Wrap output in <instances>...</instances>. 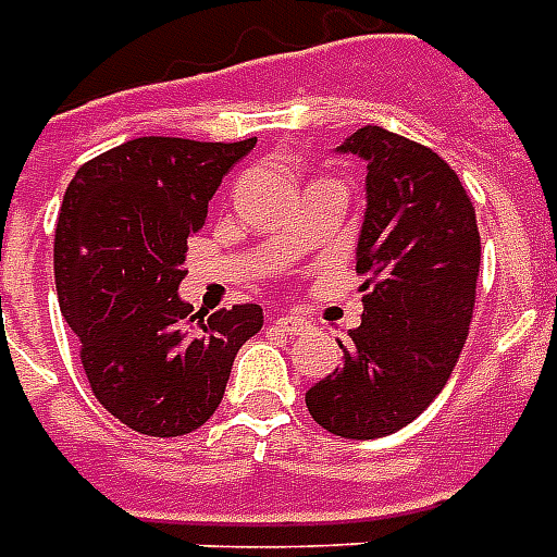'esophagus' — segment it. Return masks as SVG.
I'll use <instances>...</instances> for the list:
<instances>
[{"instance_id": "esophagus-1", "label": "esophagus", "mask_w": 557, "mask_h": 557, "mask_svg": "<svg viewBox=\"0 0 557 557\" xmlns=\"http://www.w3.org/2000/svg\"><path fill=\"white\" fill-rule=\"evenodd\" d=\"M277 327H283L289 336H295V333L307 331V319L298 315V312H286V315H277Z\"/></svg>"}]
</instances>
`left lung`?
Returning a JSON list of instances; mask_svg holds the SVG:
<instances>
[{
    "instance_id": "obj_1",
    "label": "left lung",
    "mask_w": 557,
    "mask_h": 557,
    "mask_svg": "<svg viewBox=\"0 0 557 557\" xmlns=\"http://www.w3.org/2000/svg\"><path fill=\"white\" fill-rule=\"evenodd\" d=\"M366 162L357 274H369L362 321L342 366L307 389L310 416L331 434L374 440L410 425L467 342L481 236L469 195L431 147L362 126L336 147Z\"/></svg>"
}]
</instances>
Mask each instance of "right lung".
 I'll return each mask as SVG.
<instances>
[{"label":"right lung","mask_w":557,"mask_h":557,"mask_svg":"<svg viewBox=\"0 0 557 557\" xmlns=\"http://www.w3.org/2000/svg\"><path fill=\"white\" fill-rule=\"evenodd\" d=\"M257 147L135 138L82 164L61 200L55 289L97 401L147 436L191 434L224 398L257 304L195 312L180 298L188 236L230 168Z\"/></svg>","instance_id":"obj_1"}]
</instances>
